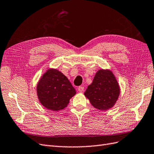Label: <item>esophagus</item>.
Returning <instances> with one entry per match:
<instances>
[{"label":"esophagus","instance_id":"obj_1","mask_svg":"<svg viewBox=\"0 0 154 154\" xmlns=\"http://www.w3.org/2000/svg\"><path fill=\"white\" fill-rule=\"evenodd\" d=\"M78 91H79V92H80V93H82V92H84V87H82V86L79 87L78 88Z\"/></svg>","mask_w":154,"mask_h":154}]
</instances>
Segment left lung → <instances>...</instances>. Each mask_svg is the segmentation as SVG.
Listing matches in <instances>:
<instances>
[{
  "label": "left lung",
  "instance_id": "1",
  "mask_svg": "<svg viewBox=\"0 0 154 154\" xmlns=\"http://www.w3.org/2000/svg\"><path fill=\"white\" fill-rule=\"evenodd\" d=\"M120 93L119 83L109 69H99L84 95L94 108L106 111L113 107Z\"/></svg>",
  "mask_w": 154,
  "mask_h": 154
}]
</instances>
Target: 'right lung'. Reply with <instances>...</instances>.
I'll list each match as a JSON object with an SVG mask.
<instances>
[{"mask_svg": "<svg viewBox=\"0 0 154 154\" xmlns=\"http://www.w3.org/2000/svg\"><path fill=\"white\" fill-rule=\"evenodd\" d=\"M39 101L47 109L57 111L69 104L76 90L64 74L56 69H48L37 84Z\"/></svg>", "mask_w": 154, "mask_h": 154, "instance_id": "right-lung-1", "label": "right lung"}]
</instances>
